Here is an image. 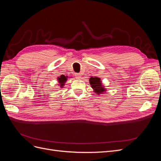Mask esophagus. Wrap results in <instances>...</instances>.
Listing matches in <instances>:
<instances>
[{
    "mask_svg": "<svg viewBox=\"0 0 161 161\" xmlns=\"http://www.w3.org/2000/svg\"><path fill=\"white\" fill-rule=\"evenodd\" d=\"M75 76L76 79H80L81 78V75H80V74H79V73H76Z\"/></svg>",
    "mask_w": 161,
    "mask_h": 161,
    "instance_id": "obj_1",
    "label": "esophagus"
}]
</instances>
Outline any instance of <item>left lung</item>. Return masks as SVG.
<instances>
[{"mask_svg": "<svg viewBox=\"0 0 161 161\" xmlns=\"http://www.w3.org/2000/svg\"><path fill=\"white\" fill-rule=\"evenodd\" d=\"M90 85H91V87L95 90L97 94L101 93L105 91V89L103 86H102L100 79L98 77H92L91 76L89 79Z\"/></svg>", "mask_w": 161, "mask_h": 161, "instance_id": "obj_1", "label": "left lung"}]
</instances>
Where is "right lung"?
<instances>
[{"instance_id":"1","label":"right lung","mask_w":161,"mask_h":161,"mask_svg":"<svg viewBox=\"0 0 161 161\" xmlns=\"http://www.w3.org/2000/svg\"><path fill=\"white\" fill-rule=\"evenodd\" d=\"M67 78H68L67 76H65L64 75H61L60 77L58 78V82H59V83H60V86H61L62 87L63 85H64L65 82H66V80H67Z\"/></svg>"}]
</instances>
